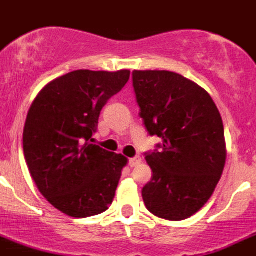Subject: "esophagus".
I'll list each match as a JSON object with an SVG mask.
<instances>
[{"label": "esophagus", "instance_id": "34e87169", "mask_svg": "<svg viewBox=\"0 0 256 256\" xmlns=\"http://www.w3.org/2000/svg\"><path fill=\"white\" fill-rule=\"evenodd\" d=\"M140 162H142V160H140V156H136V157L130 158V167H137L138 164H140Z\"/></svg>", "mask_w": 256, "mask_h": 256}]
</instances>
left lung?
<instances>
[{
    "mask_svg": "<svg viewBox=\"0 0 256 256\" xmlns=\"http://www.w3.org/2000/svg\"><path fill=\"white\" fill-rule=\"evenodd\" d=\"M133 88L150 136L162 143L146 153L152 180L142 196L150 212L181 221L212 196L226 160L218 106L205 89L166 70H134Z\"/></svg>",
    "mask_w": 256,
    "mask_h": 256,
    "instance_id": "8db88e82",
    "label": "left lung"
}]
</instances>
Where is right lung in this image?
Returning a JSON list of instances; mask_svg holds the SVG:
<instances>
[{"instance_id": "obj_1", "label": "right lung", "mask_w": 256, "mask_h": 256, "mask_svg": "<svg viewBox=\"0 0 256 256\" xmlns=\"http://www.w3.org/2000/svg\"><path fill=\"white\" fill-rule=\"evenodd\" d=\"M130 75V70H75L48 82L28 110L24 128L28 171L42 196L68 216L99 215L113 202L126 158L90 142L102 109Z\"/></svg>"}]
</instances>
